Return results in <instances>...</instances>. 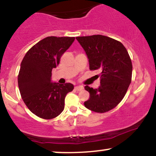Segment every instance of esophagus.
<instances>
[{"label":"esophagus","mask_w":156,"mask_h":156,"mask_svg":"<svg viewBox=\"0 0 156 156\" xmlns=\"http://www.w3.org/2000/svg\"><path fill=\"white\" fill-rule=\"evenodd\" d=\"M75 89L76 91H81L83 89V86H77V87H75Z\"/></svg>","instance_id":"obj_1"}]
</instances>
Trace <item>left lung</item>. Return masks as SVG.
Here are the masks:
<instances>
[{"label":"left lung","instance_id":"1","mask_svg":"<svg viewBox=\"0 0 156 156\" xmlns=\"http://www.w3.org/2000/svg\"><path fill=\"white\" fill-rule=\"evenodd\" d=\"M76 39L87 53L90 70L102 71L98 89L84 87L90 94L84 105L97 113L108 112L120 103L131 82L130 55L120 42L108 37L98 34Z\"/></svg>","mask_w":156,"mask_h":156}]
</instances>
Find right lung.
Returning <instances> with one entry per match:
<instances>
[{"label":"right lung","instance_id":"obj_1","mask_svg":"<svg viewBox=\"0 0 156 156\" xmlns=\"http://www.w3.org/2000/svg\"><path fill=\"white\" fill-rule=\"evenodd\" d=\"M74 40L75 37H46L27 52L21 62L20 92L26 106L37 117L51 119L63 112L65 97L74 86L53 83L51 73Z\"/></svg>","mask_w":156,"mask_h":156}]
</instances>
